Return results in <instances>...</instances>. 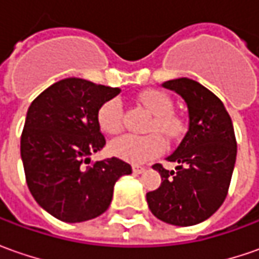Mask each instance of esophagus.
Returning <instances> with one entry per match:
<instances>
[{
    "instance_id": "34e87169",
    "label": "esophagus",
    "mask_w": 259,
    "mask_h": 259,
    "mask_svg": "<svg viewBox=\"0 0 259 259\" xmlns=\"http://www.w3.org/2000/svg\"><path fill=\"white\" fill-rule=\"evenodd\" d=\"M133 171H134V174H141V173H144L145 168L144 167H138V165H134V167H133Z\"/></svg>"
}]
</instances>
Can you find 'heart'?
Listing matches in <instances>:
<instances>
[{
	"label": "heart",
	"mask_w": 259,
	"mask_h": 259,
	"mask_svg": "<svg viewBox=\"0 0 259 259\" xmlns=\"http://www.w3.org/2000/svg\"><path fill=\"white\" fill-rule=\"evenodd\" d=\"M140 102L153 114V119L148 124V131H160L167 138H176L182 134L183 124L173 115L170 98L160 91L150 89L140 95ZM98 124L106 134H118L122 130V102L119 98H111L101 105L98 111ZM165 150V141L157 133L145 135L125 134L111 141V154L133 163L143 164L150 161Z\"/></svg>",
	"instance_id": "1"
}]
</instances>
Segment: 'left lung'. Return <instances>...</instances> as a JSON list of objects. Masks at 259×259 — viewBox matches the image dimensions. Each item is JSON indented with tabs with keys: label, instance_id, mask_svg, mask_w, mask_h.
<instances>
[{
	"label": "left lung",
	"instance_id": "left-lung-1",
	"mask_svg": "<svg viewBox=\"0 0 259 259\" xmlns=\"http://www.w3.org/2000/svg\"><path fill=\"white\" fill-rule=\"evenodd\" d=\"M161 86L183 98L189 130L165 158L177 163L176 170L153 165L161 184L147 193V203L165 224L192 226L209 219L228 194L236 161L234 125L222 101L199 82L180 77Z\"/></svg>",
	"mask_w": 259,
	"mask_h": 259
}]
</instances>
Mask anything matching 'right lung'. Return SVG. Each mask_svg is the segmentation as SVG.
Instances as JSON below:
<instances>
[{
	"instance_id": "right-lung-1",
	"label": "right lung",
	"mask_w": 259,
	"mask_h": 259,
	"mask_svg": "<svg viewBox=\"0 0 259 259\" xmlns=\"http://www.w3.org/2000/svg\"><path fill=\"white\" fill-rule=\"evenodd\" d=\"M119 88L79 77L56 82L31 102L23 134L21 160L35 202L56 219L77 224L109 207L114 186L131 165L112 157L89 167V155L104 148L98 111Z\"/></svg>"
}]
</instances>
